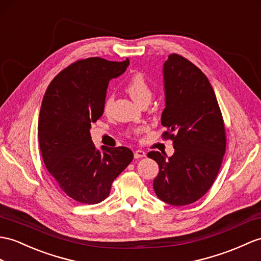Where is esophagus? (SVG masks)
Here are the masks:
<instances>
[{"instance_id": "obj_1", "label": "esophagus", "mask_w": 261, "mask_h": 261, "mask_svg": "<svg viewBox=\"0 0 261 261\" xmlns=\"http://www.w3.org/2000/svg\"><path fill=\"white\" fill-rule=\"evenodd\" d=\"M145 156H146V152L144 150H142V149L135 150V152H134V157L135 158H143Z\"/></svg>"}]
</instances>
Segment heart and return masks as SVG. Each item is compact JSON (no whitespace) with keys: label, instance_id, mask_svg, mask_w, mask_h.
I'll return each mask as SVG.
<instances>
[{"label":"heart","instance_id":"b5f03b06","mask_svg":"<svg viewBox=\"0 0 261 261\" xmlns=\"http://www.w3.org/2000/svg\"><path fill=\"white\" fill-rule=\"evenodd\" d=\"M126 91L128 92L130 97L136 101L137 104H141L144 100H150L152 96V91L148 84V82L146 81L145 76L143 74H135L133 75L127 82L126 84ZM112 101V98H107L105 101V109L110 106ZM142 132L141 128H137L134 130L135 134H139Z\"/></svg>","mask_w":261,"mask_h":261}]
</instances>
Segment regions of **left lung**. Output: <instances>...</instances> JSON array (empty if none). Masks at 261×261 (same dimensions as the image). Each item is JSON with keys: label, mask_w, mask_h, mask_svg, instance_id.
<instances>
[{"label": "left lung", "mask_w": 261, "mask_h": 261, "mask_svg": "<svg viewBox=\"0 0 261 261\" xmlns=\"http://www.w3.org/2000/svg\"><path fill=\"white\" fill-rule=\"evenodd\" d=\"M165 109L163 136L173 141L175 151H149L160 173L154 179L158 198L185 206L204 196L220 169L226 150L225 125L215 92L206 75L192 62L170 54L164 63Z\"/></svg>", "instance_id": "1"}]
</instances>
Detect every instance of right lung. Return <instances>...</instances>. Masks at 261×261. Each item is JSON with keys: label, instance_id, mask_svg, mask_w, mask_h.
<instances>
[{"label": "right lung", "instance_id": "1", "mask_svg": "<svg viewBox=\"0 0 261 261\" xmlns=\"http://www.w3.org/2000/svg\"><path fill=\"white\" fill-rule=\"evenodd\" d=\"M128 65V59L77 61L55 76L43 97L37 135L44 164L57 186L82 204L109 197L113 181L134 158L123 146L97 149L90 132L104 113L110 81Z\"/></svg>", "mask_w": 261, "mask_h": 261}]
</instances>
